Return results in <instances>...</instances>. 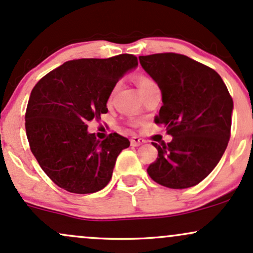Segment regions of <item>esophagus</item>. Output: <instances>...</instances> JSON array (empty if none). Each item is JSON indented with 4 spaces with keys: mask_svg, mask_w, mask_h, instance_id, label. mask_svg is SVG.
I'll list each match as a JSON object with an SVG mask.
<instances>
[{
    "mask_svg": "<svg viewBox=\"0 0 253 253\" xmlns=\"http://www.w3.org/2000/svg\"><path fill=\"white\" fill-rule=\"evenodd\" d=\"M146 140H143V138L138 137V136H134V137H131V140H130V143H131L132 147H137V146H141V144H143Z\"/></svg>",
    "mask_w": 253,
    "mask_h": 253,
    "instance_id": "1",
    "label": "esophagus"
}]
</instances>
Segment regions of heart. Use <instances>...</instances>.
<instances>
[{
  "instance_id": "1",
  "label": "heart",
  "mask_w": 253,
  "mask_h": 253,
  "mask_svg": "<svg viewBox=\"0 0 253 253\" xmlns=\"http://www.w3.org/2000/svg\"><path fill=\"white\" fill-rule=\"evenodd\" d=\"M136 81H137V84H138V87H140L141 93L144 92L146 89H148L150 86H153V84H155V82L153 81L149 76L144 75V74H138V75L136 76ZM115 92H116V87L112 89L111 95H110V99L112 98L113 94H115Z\"/></svg>"
}]
</instances>
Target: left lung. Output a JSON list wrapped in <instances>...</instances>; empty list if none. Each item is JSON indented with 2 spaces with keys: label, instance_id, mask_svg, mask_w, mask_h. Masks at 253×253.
Segmentation results:
<instances>
[{
  "label": "left lung",
  "instance_id": "8db88e82",
  "mask_svg": "<svg viewBox=\"0 0 253 253\" xmlns=\"http://www.w3.org/2000/svg\"><path fill=\"white\" fill-rule=\"evenodd\" d=\"M157 81L164 105L154 122L166 126L169 143L153 146L158 158L147 169L155 183L171 189L197 185L222 158L231 137L233 99L211 68L174 52L140 56Z\"/></svg>",
  "mask_w": 253,
  "mask_h": 253
}]
</instances>
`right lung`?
I'll return each mask as SVG.
<instances>
[{
    "label": "right lung",
    "mask_w": 253,
    "mask_h": 253,
    "mask_svg": "<svg viewBox=\"0 0 253 253\" xmlns=\"http://www.w3.org/2000/svg\"><path fill=\"white\" fill-rule=\"evenodd\" d=\"M136 65L137 57L130 53L73 59L33 87L25 113L27 140L39 166L59 188L84 195L109 184L119 153L130 142L117 132L98 141L87 124L107 112L113 87Z\"/></svg>",
    "instance_id": "add662e5"
}]
</instances>
